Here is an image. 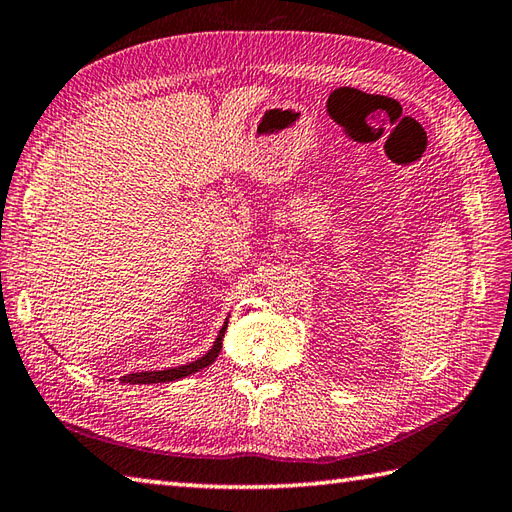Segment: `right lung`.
Masks as SVG:
<instances>
[{
	"label": "right lung",
	"instance_id": "right-lung-1",
	"mask_svg": "<svg viewBox=\"0 0 512 512\" xmlns=\"http://www.w3.org/2000/svg\"><path fill=\"white\" fill-rule=\"evenodd\" d=\"M226 325L228 319L224 321L220 334H217V339L213 343V347L204 356H200L198 361L187 363V365H180V367H171V369H162V372H136V374H127L121 378V383H129V385H151V383H171V380H178L184 376H191L195 372H200V369L209 367L217 354L222 350V339H224V332H226Z\"/></svg>",
	"mask_w": 512,
	"mask_h": 512
}]
</instances>
